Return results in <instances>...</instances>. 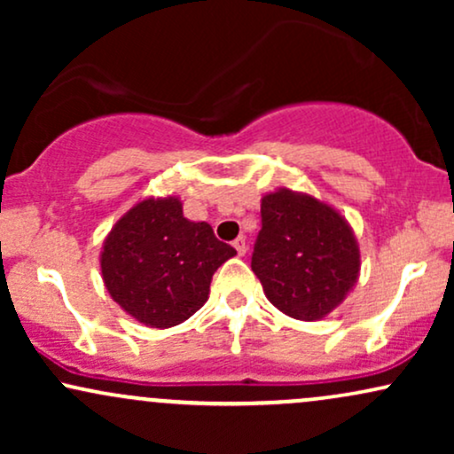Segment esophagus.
Returning <instances> with one entry per match:
<instances>
[{
  "label": "esophagus",
  "instance_id": "1",
  "mask_svg": "<svg viewBox=\"0 0 454 454\" xmlns=\"http://www.w3.org/2000/svg\"><path fill=\"white\" fill-rule=\"evenodd\" d=\"M234 249H237L239 256H245V252H247V241H245V237H239L234 239Z\"/></svg>",
  "mask_w": 454,
  "mask_h": 454
}]
</instances>
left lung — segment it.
I'll list each match as a JSON object with an SVG mask.
<instances>
[{"label": "left lung", "mask_w": 454, "mask_h": 454, "mask_svg": "<svg viewBox=\"0 0 454 454\" xmlns=\"http://www.w3.org/2000/svg\"><path fill=\"white\" fill-rule=\"evenodd\" d=\"M252 270L267 299L294 320L316 322L340 307L361 270L352 226L340 211L288 187L260 202Z\"/></svg>", "instance_id": "1"}]
</instances>
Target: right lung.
Instances as JSON below:
<instances>
[{
	"label": "right lung",
	"instance_id": "obj_1",
	"mask_svg": "<svg viewBox=\"0 0 454 454\" xmlns=\"http://www.w3.org/2000/svg\"><path fill=\"white\" fill-rule=\"evenodd\" d=\"M237 256L207 222L184 217L176 196L145 198L119 217L104 239L102 279L108 294L134 320L170 328L209 299L213 273Z\"/></svg>",
	"mask_w": 454,
	"mask_h": 454
}]
</instances>
